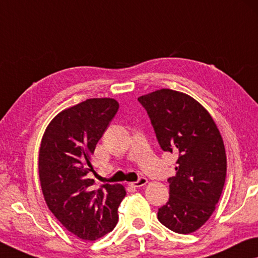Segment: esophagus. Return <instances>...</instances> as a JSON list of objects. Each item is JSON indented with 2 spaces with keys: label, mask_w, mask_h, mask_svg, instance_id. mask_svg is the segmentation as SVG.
Here are the masks:
<instances>
[{
  "label": "esophagus",
  "mask_w": 258,
  "mask_h": 258,
  "mask_svg": "<svg viewBox=\"0 0 258 258\" xmlns=\"http://www.w3.org/2000/svg\"><path fill=\"white\" fill-rule=\"evenodd\" d=\"M146 183H148V179H146V177H140V180L138 181L130 182L129 185H132V187H135V188H141V187H144Z\"/></svg>",
  "instance_id": "1"
}]
</instances>
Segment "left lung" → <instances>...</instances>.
<instances>
[{
  "label": "left lung",
  "instance_id": "8db88e82",
  "mask_svg": "<svg viewBox=\"0 0 258 258\" xmlns=\"http://www.w3.org/2000/svg\"><path fill=\"white\" fill-rule=\"evenodd\" d=\"M138 101L146 109L160 148L176 154V174L168 179L169 200L158 219L170 231L189 234L211 217L223 192L227 160L212 116L188 94L160 89Z\"/></svg>",
  "mask_w": 258,
  "mask_h": 258
}]
</instances>
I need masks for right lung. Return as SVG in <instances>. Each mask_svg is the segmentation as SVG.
I'll list each match as a JSON object with an SVG mask.
<instances>
[{
    "instance_id": "add662e5",
    "label": "right lung",
    "mask_w": 258,
    "mask_h": 258,
    "mask_svg": "<svg viewBox=\"0 0 258 258\" xmlns=\"http://www.w3.org/2000/svg\"><path fill=\"white\" fill-rule=\"evenodd\" d=\"M118 102L92 98L63 109L47 125L39 151V179L48 209L69 232L94 241L117 224L118 205L125 196L122 184L96 187L91 157Z\"/></svg>"
}]
</instances>
